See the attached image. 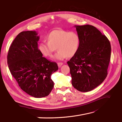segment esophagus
Listing matches in <instances>:
<instances>
[{
    "mask_svg": "<svg viewBox=\"0 0 122 122\" xmlns=\"http://www.w3.org/2000/svg\"><path fill=\"white\" fill-rule=\"evenodd\" d=\"M63 65L62 62H58V66L59 67H61V66Z\"/></svg>",
    "mask_w": 122,
    "mask_h": 122,
    "instance_id": "esophagus-1",
    "label": "esophagus"
}]
</instances>
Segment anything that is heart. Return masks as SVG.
Masks as SVG:
<instances>
[{"label":"heart","instance_id":"b5f03b06","mask_svg":"<svg viewBox=\"0 0 122 122\" xmlns=\"http://www.w3.org/2000/svg\"><path fill=\"white\" fill-rule=\"evenodd\" d=\"M47 42H41L38 49L44 56L51 57L56 49L58 51L54 59L62 60L66 57H72L77 53L80 45V37L77 32L63 30H55L47 35Z\"/></svg>","mask_w":122,"mask_h":122}]
</instances>
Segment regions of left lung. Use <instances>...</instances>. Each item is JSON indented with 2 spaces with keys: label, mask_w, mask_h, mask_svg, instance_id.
<instances>
[{
  "label": "left lung",
  "mask_w": 122,
  "mask_h": 122,
  "mask_svg": "<svg viewBox=\"0 0 122 122\" xmlns=\"http://www.w3.org/2000/svg\"><path fill=\"white\" fill-rule=\"evenodd\" d=\"M75 27L80 37V47L67 63L73 87L78 91L88 92L98 86L106 78L111 46L106 36L94 26Z\"/></svg>",
  "instance_id": "1"
}]
</instances>
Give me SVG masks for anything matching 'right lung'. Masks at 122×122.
<instances>
[{
    "instance_id": "right-lung-1",
    "label": "right lung",
    "mask_w": 122,
    "mask_h": 122,
    "mask_svg": "<svg viewBox=\"0 0 122 122\" xmlns=\"http://www.w3.org/2000/svg\"><path fill=\"white\" fill-rule=\"evenodd\" d=\"M36 31H23L13 41L7 55L11 75L24 92L35 98L46 97L53 89L52 73L56 63L43 57L38 49L40 36Z\"/></svg>"
}]
</instances>
